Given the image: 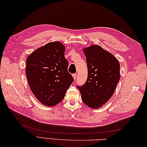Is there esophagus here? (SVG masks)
I'll list each match as a JSON object with an SVG mask.
<instances>
[{
    "label": "esophagus",
    "mask_w": 147,
    "mask_h": 147,
    "mask_svg": "<svg viewBox=\"0 0 147 147\" xmlns=\"http://www.w3.org/2000/svg\"><path fill=\"white\" fill-rule=\"evenodd\" d=\"M72 76H73V77H74V80H76V78H77V74H74L72 75Z\"/></svg>",
    "instance_id": "1"
}]
</instances>
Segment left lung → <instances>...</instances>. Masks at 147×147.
Wrapping results in <instances>:
<instances>
[{"label": "left lung", "instance_id": "left-lung-1", "mask_svg": "<svg viewBox=\"0 0 147 147\" xmlns=\"http://www.w3.org/2000/svg\"><path fill=\"white\" fill-rule=\"evenodd\" d=\"M88 67V78L77 86L83 102L92 109H99L113 94L119 80L120 65L115 57L95 45L83 49Z\"/></svg>", "mask_w": 147, "mask_h": 147}]
</instances>
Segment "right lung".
Instances as JSON below:
<instances>
[{"label": "right lung", "mask_w": 147, "mask_h": 147, "mask_svg": "<svg viewBox=\"0 0 147 147\" xmlns=\"http://www.w3.org/2000/svg\"><path fill=\"white\" fill-rule=\"evenodd\" d=\"M64 51L61 42H50L31 53L26 60V74L30 90L46 106H55L63 100L74 80L67 70Z\"/></svg>", "instance_id": "add662e5"}]
</instances>
